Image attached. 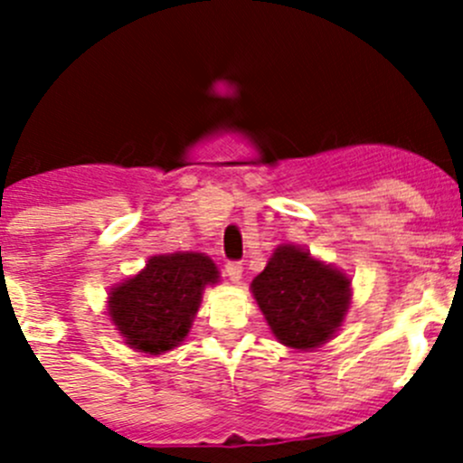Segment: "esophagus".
Returning a JSON list of instances; mask_svg holds the SVG:
<instances>
[{
    "mask_svg": "<svg viewBox=\"0 0 463 463\" xmlns=\"http://www.w3.org/2000/svg\"><path fill=\"white\" fill-rule=\"evenodd\" d=\"M241 270H244L241 261H228V264H226V275L232 279V282H240Z\"/></svg>",
    "mask_w": 463,
    "mask_h": 463,
    "instance_id": "esophagus-1",
    "label": "esophagus"
}]
</instances>
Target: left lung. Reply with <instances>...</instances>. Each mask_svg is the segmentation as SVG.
<instances>
[{"mask_svg": "<svg viewBox=\"0 0 463 463\" xmlns=\"http://www.w3.org/2000/svg\"><path fill=\"white\" fill-rule=\"evenodd\" d=\"M279 343L311 349L326 343L349 307V279L298 246H279L250 284Z\"/></svg>", "mask_w": 463, "mask_h": 463, "instance_id": "8db88e82", "label": "left lung"}]
</instances>
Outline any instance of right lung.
<instances>
[{
	"instance_id": "right-lung-1",
	"label": "right lung",
	"mask_w": 463,
	"mask_h": 463,
	"mask_svg": "<svg viewBox=\"0 0 463 463\" xmlns=\"http://www.w3.org/2000/svg\"><path fill=\"white\" fill-rule=\"evenodd\" d=\"M217 278V266L202 253L158 255L111 291L109 316L134 349L167 352L184 343L203 287Z\"/></svg>"
}]
</instances>
